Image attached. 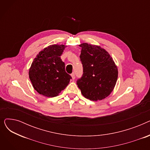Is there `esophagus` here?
<instances>
[{
    "mask_svg": "<svg viewBox=\"0 0 150 150\" xmlns=\"http://www.w3.org/2000/svg\"><path fill=\"white\" fill-rule=\"evenodd\" d=\"M71 76H72V80H74L75 78V74H74V73H72V74H71Z\"/></svg>",
    "mask_w": 150,
    "mask_h": 150,
    "instance_id": "esophagus-1",
    "label": "esophagus"
}]
</instances>
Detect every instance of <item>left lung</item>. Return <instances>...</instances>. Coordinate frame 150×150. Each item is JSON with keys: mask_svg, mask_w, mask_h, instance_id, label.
Returning a JSON list of instances; mask_svg holds the SVG:
<instances>
[{"mask_svg": "<svg viewBox=\"0 0 150 150\" xmlns=\"http://www.w3.org/2000/svg\"><path fill=\"white\" fill-rule=\"evenodd\" d=\"M80 60L83 75L76 84L82 95L92 101L103 100L114 89L118 69L112 58L103 48L97 45L82 43Z\"/></svg>", "mask_w": 150, "mask_h": 150, "instance_id": "obj_1", "label": "left lung"}]
</instances>
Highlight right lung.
<instances>
[{"label":"right lung","instance_id":"right-lung-1","mask_svg":"<svg viewBox=\"0 0 150 150\" xmlns=\"http://www.w3.org/2000/svg\"><path fill=\"white\" fill-rule=\"evenodd\" d=\"M67 45L53 44L39 52L29 69V78L33 88L47 97L58 96L70 82L71 76L65 70L61 55Z\"/></svg>","mask_w":150,"mask_h":150}]
</instances>
